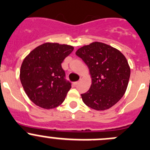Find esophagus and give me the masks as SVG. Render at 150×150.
<instances>
[{"label": "esophagus", "mask_w": 150, "mask_h": 150, "mask_svg": "<svg viewBox=\"0 0 150 150\" xmlns=\"http://www.w3.org/2000/svg\"><path fill=\"white\" fill-rule=\"evenodd\" d=\"M80 82H81V81H76V82H75V83H74V84H75V86H76V85H78V83H80Z\"/></svg>", "instance_id": "34e87169"}]
</instances>
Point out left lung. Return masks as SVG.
I'll list each match as a JSON object with an SVG mask.
<instances>
[{"label": "left lung", "mask_w": 150, "mask_h": 150, "mask_svg": "<svg viewBox=\"0 0 150 150\" xmlns=\"http://www.w3.org/2000/svg\"><path fill=\"white\" fill-rule=\"evenodd\" d=\"M75 54L87 65L92 78L89 89L81 94L83 103L98 111L111 108L128 86L130 67L126 57L117 49L98 41L81 47Z\"/></svg>", "instance_id": "obj_1"}]
</instances>
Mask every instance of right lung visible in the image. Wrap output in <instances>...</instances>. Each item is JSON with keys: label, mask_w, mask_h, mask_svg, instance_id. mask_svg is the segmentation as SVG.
Masks as SVG:
<instances>
[{"label": "right lung", "mask_w": 150, "mask_h": 150, "mask_svg": "<svg viewBox=\"0 0 150 150\" xmlns=\"http://www.w3.org/2000/svg\"><path fill=\"white\" fill-rule=\"evenodd\" d=\"M73 50L72 46L47 42L35 48L23 59L21 82L35 104L50 110L65 100L71 83L64 79L61 64Z\"/></svg>", "instance_id": "1"}]
</instances>
